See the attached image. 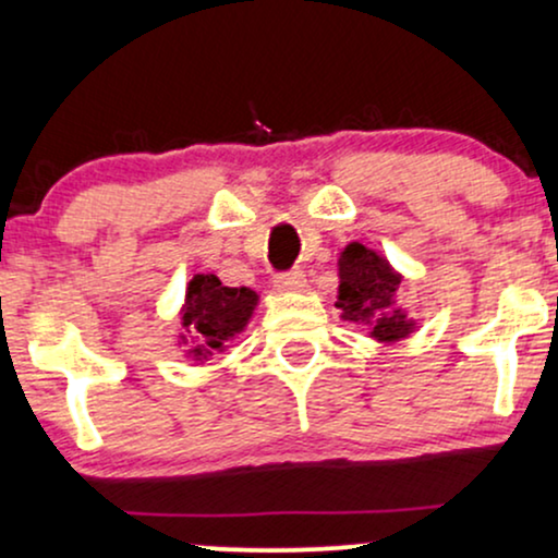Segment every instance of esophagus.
Returning a JSON list of instances; mask_svg holds the SVG:
<instances>
[{
  "instance_id": "esophagus-1",
  "label": "esophagus",
  "mask_w": 558,
  "mask_h": 558,
  "mask_svg": "<svg viewBox=\"0 0 558 558\" xmlns=\"http://www.w3.org/2000/svg\"><path fill=\"white\" fill-rule=\"evenodd\" d=\"M275 288H278L280 293H301L306 288V275L301 270H291V272L280 275V278L275 280Z\"/></svg>"
}]
</instances>
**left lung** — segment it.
<instances>
[{"mask_svg":"<svg viewBox=\"0 0 558 558\" xmlns=\"http://www.w3.org/2000/svg\"><path fill=\"white\" fill-rule=\"evenodd\" d=\"M403 272L377 248L351 241L338 252L336 306L345 323L362 325L367 338L380 345L401 343L420 330V319L399 304Z\"/></svg>","mask_w":558,"mask_h":558,"instance_id":"left-lung-1","label":"left lung"}]
</instances>
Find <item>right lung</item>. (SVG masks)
<instances>
[{
    "label": "right lung",
    "instance_id": "add662e5",
    "mask_svg": "<svg viewBox=\"0 0 558 558\" xmlns=\"http://www.w3.org/2000/svg\"><path fill=\"white\" fill-rule=\"evenodd\" d=\"M257 306L259 296L252 288H228L215 272H196L178 306L181 332L175 336V349L204 367L248 328Z\"/></svg>",
    "mask_w": 558,
    "mask_h": 558
}]
</instances>
